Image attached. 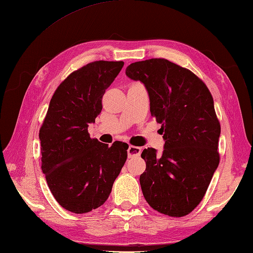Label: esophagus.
Wrapping results in <instances>:
<instances>
[{
    "label": "esophagus",
    "instance_id": "1",
    "mask_svg": "<svg viewBox=\"0 0 253 253\" xmlns=\"http://www.w3.org/2000/svg\"><path fill=\"white\" fill-rule=\"evenodd\" d=\"M128 152V158H132V157H138L139 154L141 153V148L135 147V146H129L127 150Z\"/></svg>",
    "mask_w": 253,
    "mask_h": 253
}]
</instances>
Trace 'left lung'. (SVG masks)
<instances>
[{
  "mask_svg": "<svg viewBox=\"0 0 253 253\" xmlns=\"http://www.w3.org/2000/svg\"><path fill=\"white\" fill-rule=\"evenodd\" d=\"M126 75L144 84L164 132L162 154L153 148L141 153L143 197L160 213L185 216L201 202L219 163L221 125L212 94L189 69L165 58L132 63Z\"/></svg>",
  "mask_w": 253,
  "mask_h": 253,
  "instance_id": "1",
  "label": "left lung"
}]
</instances>
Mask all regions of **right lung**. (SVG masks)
I'll return each mask as SVG.
<instances>
[{
  "instance_id": "right-lung-1",
  "label": "right lung",
  "mask_w": 253,
  "mask_h": 253,
  "mask_svg": "<svg viewBox=\"0 0 253 253\" xmlns=\"http://www.w3.org/2000/svg\"><path fill=\"white\" fill-rule=\"evenodd\" d=\"M124 62L95 61L58 85L40 128L41 169L61 207L82 214L101 207L126 162L128 144L109 147L88 132L102 111V98Z\"/></svg>"
}]
</instances>
